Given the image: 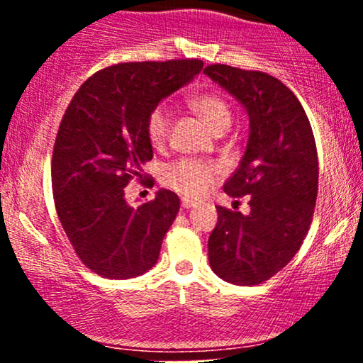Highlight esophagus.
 <instances>
[{
    "mask_svg": "<svg viewBox=\"0 0 363 363\" xmlns=\"http://www.w3.org/2000/svg\"><path fill=\"white\" fill-rule=\"evenodd\" d=\"M196 206H198V203L193 201V199L182 198V208H186V210H189V208H196Z\"/></svg>",
    "mask_w": 363,
    "mask_h": 363,
    "instance_id": "obj_1",
    "label": "esophagus"
}]
</instances>
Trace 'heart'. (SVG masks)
<instances>
[{"label":"heart","mask_w":363,"mask_h":363,"mask_svg":"<svg viewBox=\"0 0 363 363\" xmlns=\"http://www.w3.org/2000/svg\"><path fill=\"white\" fill-rule=\"evenodd\" d=\"M189 109L198 118L203 119L211 131L218 128L230 126L232 112L228 102L218 94H198L187 101ZM147 136L152 147L162 148L169 138V114L164 107H157L150 112L147 121ZM220 170L215 164L194 158H182V160L169 164L164 170V184L174 189L179 194L187 198H201L218 179Z\"/></svg>","instance_id":"heart-1"}]
</instances>
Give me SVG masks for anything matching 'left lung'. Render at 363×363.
<instances>
[{"mask_svg":"<svg viewBox=\"0 0 363 363\" xmlns=\"http://www.w3.org/2000/svg\"><path fill=\"white\" fill-rule=\"evenodd\" d=\"M203 73L249 118L247 147L223 191L249 196L251 208L247 215L216 208L208 259L222 280L257 285L289 264L309 230L319 177L314 135L298 99L278 78L227 65Z\"/></svg>","mask_w":363,"mask_h":363,"instance_id":"left-lung-1","label":"left lung"}]
</instances>
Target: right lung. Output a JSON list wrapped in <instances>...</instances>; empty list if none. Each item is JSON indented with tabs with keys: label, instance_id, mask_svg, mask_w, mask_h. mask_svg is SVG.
I'll use <instances>...</instances> for the list:
<instances>
[{
	"label": "right lung",
	"instance_id": "add662e5",
	"mask_svg": "<svg viewBox=\"0 0 363 363\" xmlns=\"http://www.w3.org/2000/svg\"><path fill=\"white\" fill-rule=\"evenodd\" d=\"M201 69L199 60L109 66L83 83L62 116L51 164L54 205L74 252L104 278L126 280L155 266L179 196L160 189L135 208L124 187L153 158L150 112Z\"/></svg>",
	"mask_w": 363,
	"mask_h": 363
}]
</instances>
